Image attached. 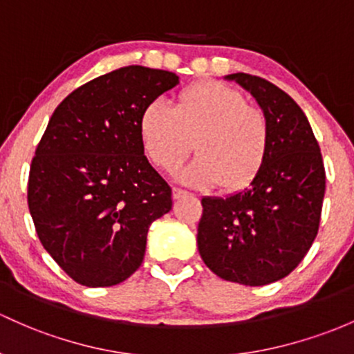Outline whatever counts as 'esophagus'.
<instances>
[{"label": "esophagus", "instance_id": "1", "mask_svg": "<svg viewBox=\"0 0 354 354\" xmlns=\"http://www.w3.org/2000/svg\"><path fill=\"white\" fill-rule=\"evenodd\" d=\"M187 194H189V192L182 191V189H178V187H174V189H172V197H174V199H180V197L187 196Z\"/></svg>", "mask_w": 354, "mask_h": 354}]
</instances>
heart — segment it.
<instances>
[{"label":"heart","instance_id":"1","mask_svg":"<svg viewBox=\"0 0 354 354\" xmlns=\"http://www.w3.org/2000/svg\"><path fill=\"white\" fill-rule=\"evenodd\" d=\"M143 150L153 165L172 172L194 148L199 157L180 172L197 187L221 184L226 192L245 189L263 169L270 151V121L245 94L218 81L185 87L170 108L163 101L145 106L138 121Z\"/></svg>","mask_w":354,"mask_h":354}]
</instances>
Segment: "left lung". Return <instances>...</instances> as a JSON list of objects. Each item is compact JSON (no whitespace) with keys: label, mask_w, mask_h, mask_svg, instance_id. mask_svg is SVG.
Instances as JSON below:
<instances>
[{"label":"left lung","mask_w":354,"mask_h":354,"mask_svg":"<svg viewBox=\"0 0 354 354\" xmlns=\"http://www.w3.org/2000/svg\"><path fill=\"white\" fill-rule=\"evenodd\" d=\"M253 94L270 121V151L248 189L203 197L197 248L227 282L260 287L287 277L313 246L321 223L326 170L300 106L258 75H227Z\"/></svg>","instance_id":"left-lung-1"}]
</instances>
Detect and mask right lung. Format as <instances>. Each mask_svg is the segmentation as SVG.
Segmentation results:
<instances>
[{
  "label": "right lung",
  "instance_id": "1",
  "mask_svg": "<svg viewBox=\"0 0 354 354\" xmlns=\"http://www.w3.org/2000/svg\"><path fill=\"white\" fill-rule=\"evenodd\" d=\"M177 84L174 72L120 67L72 91L48 121L30 165L28 209L40 243L74 282L127 280L142 265L150 224L172 209L138 121Z\"/></svg>",
  "mask_w": 354,
  "mask_h": 354
}]
</instances>
